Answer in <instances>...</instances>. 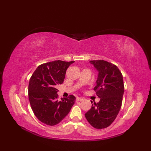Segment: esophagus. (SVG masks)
Returning a JSON list of instances; mask_svg holds the SVG:
<instances>
[{"instance_id":"obj_1","label":"esophagus","mask_w":151,"mask_h":151,"mask_svg":"<svg viewBox=\"0 0 151 151\" xmlns=\"http://www.w3.org/2000/svg\"><path fill=\"white\" fill-rule=\"evenodd\" d=\"M83 99H83L82 97H77V98H76V100L78 101H83Z\"/></svg>"}]
</instances>
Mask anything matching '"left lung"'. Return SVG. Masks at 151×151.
<instances>
[{
    "label": "left lung",
    "mask_w": 151,
    "mask_h": 151,
    "mask_svg": "<svg viewBox=\"0 0 151 151\" xmlns=\"http://www.w3.org/2000/svg\"><path fill=\"white\" fill-rule=\"evenodd\" d=\"M89 62L99 72L93 89L100 101L92 104L85 117L92 127L102 129L110 126L119 112L124 90L123 75L116 65L106 61Z\"/></svg>",
    "instance_id": "1"
}]
</instances>
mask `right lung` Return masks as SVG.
I'll use <instances>...</instances> for the list:
<instances>
[{
  "mask_svg": "<svg viewBox=\"0 0 151 151\" xmlns=\"http://www.w3.org/2000/svg\"><path fill=\"white\" fill-rule=\"evenodd\" d=\"M74 62L56 60L43 63L32 75L28 85V99L34 115L43 123L54 126L69 113L76 98L72 95L58 100L56 86L62 84L66 70Z\"/></svg>",
  "mask_w": 151,
  "mask_h": 151,
  "instance_id": "right-lung-1",
  "label": "right lung"
}]
</instances>
